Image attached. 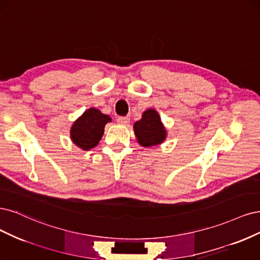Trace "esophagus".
Segmentation results:
<instances>
[{"label": "esophagus", "mask_w": 260, "mask_h": 260, "mask_svg": "<svg viewBox=\"0 0 260 260\" xmlns=\"http://www.w3.org/2000/svg\"><path fill=\"white\" fill-rule=\"evenodd\" d=\"M116 121H118L119 124L127 125L129 123V116H119V118L116 119Z\"/></svg>", "instance_id": "esophagus-1"}]
</instances>
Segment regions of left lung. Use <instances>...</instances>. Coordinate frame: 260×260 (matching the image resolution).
<instances>
[{
  "label": "left lung",
  "instance_id": "left-lung-1",
  "mask_svg": "<svg viewBox=\"0 0 260 260\" xmlns=\"http://www.w3.org/2000/svg\"><path fill=\"white\" fill-rule=\"evenodd\" d=\"M134 131L138 142L144 147L162 144L166 137V131L161 123L160 115L153 109L144 112L141 120L134 124Z\"/></svg>",
  "mask_w": 260,
  "mask_h": 260
}]
</instances>
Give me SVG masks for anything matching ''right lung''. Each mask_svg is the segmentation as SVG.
<instances>
[{"label": "right lung", "mask_w": 260, "mask_h": 260, "mask_svg": "<svg viewBox=\"0 0 260 260\" xmlns=\"http://www.w3.org/2000/svg\"><path fill=\"white\" fill-rule=\"evenodd\" d=\"M110 121V116L103 114L97 109H88L72 125L71 139L83 150L94 148L104 135L105 125Z\"/></svg>", "instance_id": "obj_1"}]
</instances>
